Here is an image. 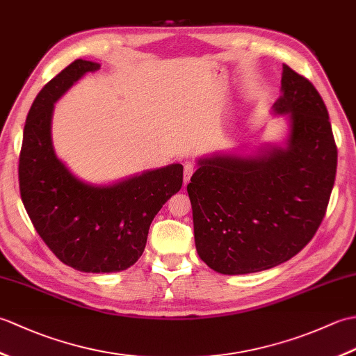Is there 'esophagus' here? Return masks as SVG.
<instances>
[{
  "label": "esophagus",
  "mask_w": 356,
  "mask_h": 356,
  "mask_svg": "<svg viewBox=\"0 0 356 356\" xmlns=\"http://www.w3.org/2000/svg\"><path fill=\"white\" fill-rule=\"evenodd\" d=\"M195 171V166L191 163V162H186L184 165V184L186 185L188 182H190V179L193 176V172Z\"/></svg>",
  "instance_id": "34e87169"
}]
</instances>
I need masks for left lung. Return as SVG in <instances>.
<instances>
[{
	"mask_svg": "<svg viewBox=\"0 0 356 356\" xmlns=\"http://www.w3.org/2000/svg\"><path fill=\"white\" fill-rule=\"evenodd\" d=\"M282 92L274 111L289 115L286 148L200 159L186 186L197 254L220 274L287 261L326 216L338 157L327 108L312 82L286 64Z\"/></svg>",
	"mask_w": 356,
	"mask_h": 356,
	"instance_id": "8db88e82",
	"label": "left lung"
}]
</instances>
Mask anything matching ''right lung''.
<instances>
[{
	"label": "right lung",
	"instance_id": "1",
	"mask_svg": "<svg viewBox=\"0 0 356 356\" xmlns=\"http://www.w3.org/2000/svg\"><path fill=\"white\" fill-rule=\"evenodd\" d=\"M99 64L76 59L38 93L27 115L19 153V193L36 232L67 266L81 272H118L138 261L156 214L184 182L172 163L122 182H81L51 145L53 104Z\"/></svg>",
	"mask_w": 356,
	"mask_h": 356
}]
</instances>
